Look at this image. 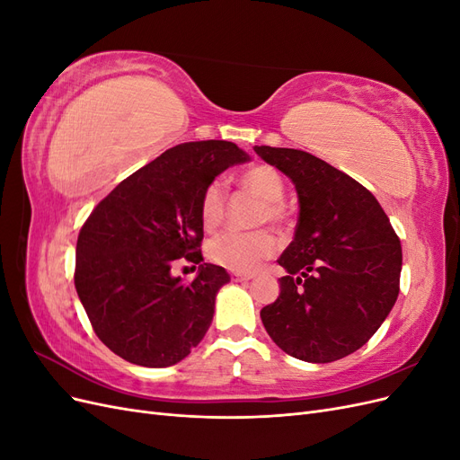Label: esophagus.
Here are the masks:
<instances>
[{"label": "esophagus", "instance_id": "34e87169", "mask_svg": "<svg viewBox=\"0 0 460 460\" xmlns=\"http://www.w3.org/2000/svg\"><path fill=\"white\" fill-rule=\"evenodd\" d=\"M252 278L253 276H249V274H238V272L232 274V280L234 282H249V280H252Z\"/></svg>", "mask_w": 460, "mask_h": 460}]
</instances>
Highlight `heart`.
Listing matches in <instances>:
<instances>
[{
	"instance_id": "1",
	"label": "heart",
	"mask_w": 460,
	"mask_h": 460,
	"mask_svg": "<svg viewBox=\"0 0 460 460\" xmlns=\"http://www.w3.org/2000/svg\"><path fill=\"white\" fill-rule=\"evenodd\" d=\"M242 186L253 193L262 201L259 211V222H270V225H282L286 220L284 211V180L274 166L270 164H255L247 169L242 178ZM226 213V191L220 180L208 184L199 201V217L205 230H215ZM278 249L276 240L269 232H225L217 235L207 243V257L222 269L232 272L252 274L262 267L264 261H269Z\"/></svg>"
}]
</instances>
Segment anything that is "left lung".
<instances>
[{"mask_svg":"<svg viewBox=\"0 0 460 460\" xmlns=\"http://www.w3.org/2000/svg\"><path fill=\"white\" fill-rule=\"evenodd\" d=\"M297 191L294 242L278 264L280 296L261 311L288 355L333 363L360 349L399 296L401 242L372 193L307 151L255 146Z\"/></svg>","mask_w":460,"mask_h":460,"instance_id":"8db88e82","label":"left lung"}]
</instances>
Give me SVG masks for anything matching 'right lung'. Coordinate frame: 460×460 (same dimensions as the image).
I'll return each instance as SVG.
<instances>
[{"instance_id":"obj_1","label":"right lung","mask_w":460,"mask_h":460,"mask_svg":"<svg viewBox=\"0 0 460 460\" xmlns=\"http://www.w3.org/2000/svg\"><path fill=\"white\" fill-rule=\"evenodd\" d=\"M247 161L225 140L174 146L122 180L82 226L76 294L97 338L124 360L172 367L205 338L230 274L199 252L201 193L228 166ZM180 256L200 264L191 285L172 276Z\"/></svg>"}]
</instances>
